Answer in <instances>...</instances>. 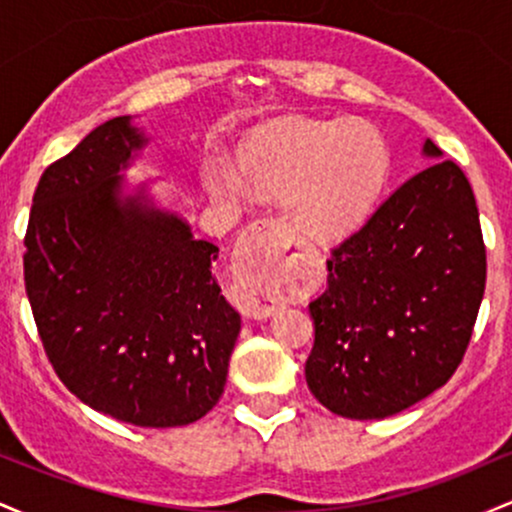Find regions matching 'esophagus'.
<instances>
[{"label": "esophagus", "mask_w": 512, "mask_h": 512, "mask_svg": "<svg viewBox=\"0 0 512 512\" xmlns=\"http://www.w3.org/2000/svg\"><path fill=\"white\" fill-rule=\"evenodd\" d=\"M291 243V233L281 223L272 219L250 223L238 255V267L243 269V274H238V305L248 317L264 320L274 315L276 305L267 286L281 269Z\"/></svg>", "instance_id": "obj_1"}]
</instances>
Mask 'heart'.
<instances>
[{"label": "heart", "instance_id": "1", "mask_svg": "<svg viewBox=\"0 0 512 512\" xmlns=\"http://www.w3.org/2000/svg\"><path fill=\"white\" fill-rule=\"evenodd\" d=\"M390 178V154L363 122L284 117L250 129L236 149V170H209L214 197H240L245 185L284 197L286 219L317 240L356 231L375 209Z\"/></svg>", "mask_w": 512, "mask_h": 512}]
</instances>
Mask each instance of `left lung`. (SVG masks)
Returning <instances> with one entry per match:
<instances>
[{
  "instance_id": "left-lung-1",
  "label": "left lung",
  "mask_w": 512,
  "mask_h": 512,
  "mask_svg": "<svg viewBox=\"0 0 512 512\" xmlns=\"http://www.w3.org/2000/svg\"><path fill=\"white\" fill-rule=\"evenodd\" d=\"M428 166L397 187L327 262L310 303L305 380L344 419H385L436 392L467 351L486 286L474 192L426 139Z\"/></svg>"
}]
</instances>
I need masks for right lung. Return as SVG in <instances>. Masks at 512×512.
I'll list each match as a JSON object with an SVG mask.
<instances>
[{
    "label": "right lung",
    "mask_w": 512,
    "mask_h": 512,
    "mask_svg": "<svg viewBox=\"0 0 512 512\" xmlns=\"http://www.w3.org/2000/svg\"><path fill=\"white\" fill-rule=\"evenodd\" d=\"M151 137L113 117L45 170L23 276L60 380L125 424L187 426L223 395L240 315L211 272L219 248L127 170Z\"/></svg>",
    "instance_id": "right-lung-1"
}]
</instances>
